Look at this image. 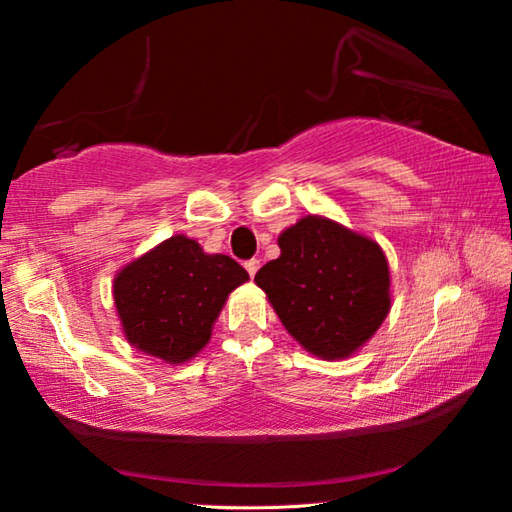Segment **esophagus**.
Here are the masks:
<instances>
[{
  "label": "esophagus",
  "mask_w": 512,
  "mask_h": 512,
  "mask_svg": "<svg viewBox=\"0 0 512 512\" xmlns=\"http://www.w3.org/2000/svg\"><path fill=\"white\" fill-rule=\"evenodd\" d=\"M244 266H246L248 275H250V277H255V273L259 271V259H255V257H253V259H248V262H246Z\"/></svg>",
  "instance_id": "1"
}]
</instances>
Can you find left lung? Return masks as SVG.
I'll return each instance as SVG.
<instances>
[{
  "label": "left lung",
  "instance_id": "1",
  "mask_svg": "<svg viewBox=\"0 0 512 512\" xmlns=\"http://www.w3.org/2000/svg\"><path fill=\"white\" fill-rule=\"evenodd\" d=\"M277 244L282 253L259 268L257 287L302 348L323 359L350 357L391 309L384 250L323 216L300 219Z\"/></svg>",
  "mask_w": 512,
  "mask_h": 512
}]
</instances>
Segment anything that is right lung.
Here are the masks:
<instances>
[{
    "mask_svg": "<svg viewBox=\"0 0 512 512\" xmlns=\"http://www.w3.org/2000/svg\"><path fill=\"white\" fill-rule=\"evenodd\" d=\"M248 280L228 255H205L194 239L171 237L121 268L115 305L126 339L167 363L205 348L225 298Z\"/></svg>",
    "mask_w": 512,
    "mask_h": 512,
    "instance_id": "add662e5",
    "label": "right lung"
}]
</instances>
